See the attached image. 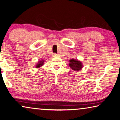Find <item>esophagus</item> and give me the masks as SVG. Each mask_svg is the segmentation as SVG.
<instances>
[{
  "label": "esophagus",
  "mask_w": 120,
  "mask_h": 120,
  "mask_svg": "<svg viewBox=\"0 0 120 120\" xmlns=\"http://www.w3.org/2000/svg\"><path fill=\"white\" fill-rule=\"evenodd\" d=\"M58 55L57 54H53V56L54 57H57Z\"/></svg>",
  "instance_id": "1"
}]
</instances>
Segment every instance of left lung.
<instances>
[{
  "instance_id": "left-lung-1",
  "label": "left lung",
  "mask_w": 120,
  "mask_h": 120,
  "mask_svg": "<svg viewBox=\"0 0 120 120\" xmlns=\"http://www.w3.org/2000/svg\"><path fill=\"white\" fill-rule=\"evenodd\" d=\"M70 63L69 64L70 67L75 71H79L82 68V64L81 62L78 60H70Z\"/></svg>"
}]
</instances>
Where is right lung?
<instances>
[{"instance_id": "right-lung-1", "label": "right lung", "mask_w": 120, "mask_h": 120, "mask_svg": "<svg viewBox=\"0 0 120 120\" xmlns=\"http://www.w3.org/2000/svg\"><path fill=\"white\" fill-rule=\"evenodd\" d=\"M44 62L43 60H40V61H39L38 63L37 64V65H36V68H38L41 67V66L43 65V64H44V62Z\"/></svg>"}]
</instances>
